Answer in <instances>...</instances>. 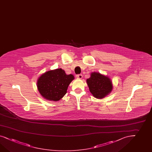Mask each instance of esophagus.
Segmentation results:
<instances>
[{
  "label": "esophagus",
  "mask_w": 152,
  "mask_h": 152,
  "mask_svg": "<svg viewBox=\"0 0 152 152\" xmlns=\"http://www.w3.org/2000/svg\"><path fill=\"white\" fill-rule=\"evenodd\" d=\"M76 77L80 78V79H81L82 78V75L81 74H78V75H76Z\"/></svg>",
  "instance_id": "34e87169"
}]
</instances>
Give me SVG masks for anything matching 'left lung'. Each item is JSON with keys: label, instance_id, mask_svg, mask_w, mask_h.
<instances>
[{"label": "left lung", "instance_id": "1", "mask_svg": "<svg viewBox=\"0 0 152 152\" xmlns=\"http://www.w3.org/2000/svg\"><path fill=\"white\" fill-rule=\"evenodd\" d=\"M91 93L97 99H102L111 92L112 83L110 79L99 73L94 72L87 80Z\"/></svg>", "mask_w": 152, "mask_h": 152}]
</instances>
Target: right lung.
Instances as JSON below:
<instances>
[{
  "label": "right lung",
  "instance_id": "add662e5",
  "mask_svg": "<svg viewBox=\"0 0 152 152\" xmlns=\"http://www.w3.org/2000/svg\"><path fill=\"white\" fill-rule=\"evenodd\" d=\"M74 79L72 75H66L61 69L51 70L39 78L37 89L44 99L57 101L65 95L69 85Z\"/></svg>",
  "mask_w": 152,
  "mask_h": 152
}]
</instances>
